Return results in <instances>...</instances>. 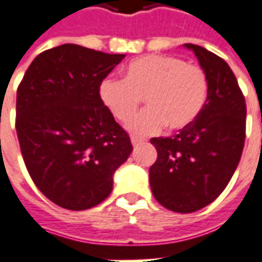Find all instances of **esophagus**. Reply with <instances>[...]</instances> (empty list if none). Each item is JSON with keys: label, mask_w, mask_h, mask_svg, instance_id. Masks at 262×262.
Instances as JSON below:
<instances>
[{"label": "esophagus", "mask_w": 262, "mask_h": 262, "mask_svg": "<svg viewBox=\"0 0 262 262\" xmlns=\"http://www.w3.org/2000/svg\"><path fill=\"white\" fill-rule=\"evenodd\" d=\"M132 144L133 146H139V144H142V143H144V139H142V137H137V136H132Z\"/></svg>", "instance_id": "obj_1"}]
</instances>
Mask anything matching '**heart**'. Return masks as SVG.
<instances>
[{"label": "heart", "instance_id": "heart-1", "mask_svg": "<svg viewBox=\"0 0 262 262\" xmlns=\"http://www.w3.org/2000/svg\"><path fill=\"white\" fill-rule=\"evenodd\" d=\"M99 95L119 122H127L140 108L147 109L129 123L137 135L182 130L202 114L208 99V77L202 67L187 64L176 56L148 54L132 60L125 78L105 77Z\"/></svg>", "mask_w": 262, "mask_h": 262}]
</instances>
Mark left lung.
Wrapping results in <instances>:
<instances>
[{"label":"left lung","instance_id":"obj_1","mask_svg":"<svg viewBox=\"0 0 262 262\" xmlns=\"http://www.w3.org/2000/svg\"><path fill=\"white\" fill-rule=\"evenodd\" d=\"M208 77V99L192 125L172 137H153L157 160L150 187L157 202L191 213L223 192L242 159L246 139V99L225 60L205 48L185 43Z\"/></svg>","mask_w":262,"mask_h":262}]
</instances>
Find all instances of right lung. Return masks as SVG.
Masks as SVG:
<instances>
[{
    "mask_svg": "<svg viewBox=\"0 0 262 262\" xmlns=\"http://www.w3.org/2000/svg\"><path fill=\"white\" fill-rule=\"evenodd\" d=\"M123 57L61 45L39 54L18 86L20 153L39 191L61 208L84 210L105 201L133 150L99 95Z\"/></svg>",
    "mask_w": 262,
    "mask_h": 262,
    "instance_id": "obj_1",
    "label": "right lung"
}]
</instances>
